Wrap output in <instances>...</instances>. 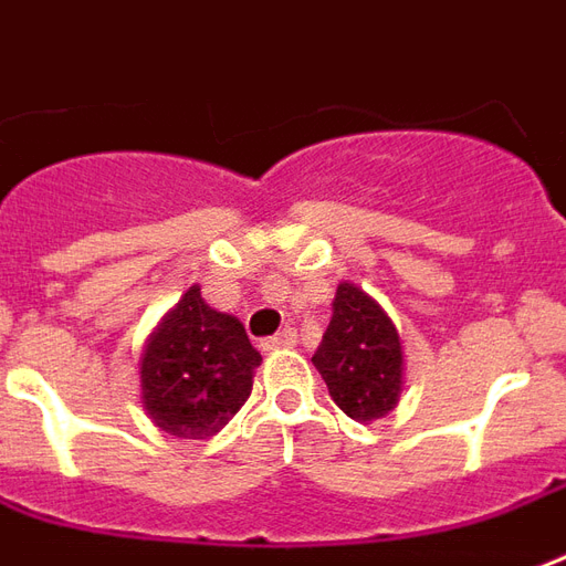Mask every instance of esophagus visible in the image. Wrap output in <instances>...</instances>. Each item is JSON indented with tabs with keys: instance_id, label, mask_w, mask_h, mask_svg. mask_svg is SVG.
Masks as SVG:
<instances>
[{
	"instance_id": "1",
	"label": "esophagus",
	"mask_w": 566,
	"mask_h": 566,
	"mask_svg": "<svg viewBox=\"0 0 566 566\" xmlns=\"http://www.w3.org/2000/svg\"><path fill=\"white\" fill-rule=\"evenodd\" d=\"M298 344V332L295 328H283L280 334H274V337H265L262 340V349H289V346Z\"/></svg>"
}]
</instances>
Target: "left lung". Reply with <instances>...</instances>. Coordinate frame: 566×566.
<instances>
[{"mask_svg":"<svg viewBox=\"0 0 566 566\" xmlns=\"http://www.w3.org/2000/svg\"><path fill=\"white\" fill-rule=\"evenodd\" d=\"M332 401L349 419L370 424L398 407L403 389V349L389 313L356 283H340L332 323L313 353Z\"/></svg>","mask_w":566,"mask_h":566,"instance_id":"1","label":"left lung"}]
</instances>
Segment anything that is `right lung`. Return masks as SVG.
<instances>
[{"label": "right lung", "instance_id": "obj_1", "mask_svg": "<svg viewBox=\"0 0 566 566\" xmlns=\"http://www.w3.org/2000/svg\"><path fill=\"white\" fill-rule=\"evenodd\" d=\"M259 361L241 319L213 311L189 286L144 346V410L165 434L208 440L250 398Z\"/></svg>", "mask_w": 566, "mask_h": 566}]
</instances>
